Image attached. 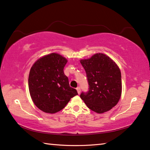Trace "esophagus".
Segmentation results:
<instances>
[{"mask_svg": "<svg viewBox=\"0 0 150 150\" xmlns=\"http://www.w3.org/2000/svg\"><path fill=\"white\" fill-rule=\"evenodd\" d=\"M76 90H77L78 93V94H80V87H79V86L77 87V88H76Z\"/></svg>", "mask_w": 150, "mask_h": 150, "instance_id": "obj_1", "label": "esophagus"}]
</instances>
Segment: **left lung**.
<instances>
[{
	"label": "left lung",
	"mask_w": 150,
	"mask_h": 150,
	"mask_svg": "<svg viewBox=\"0 0 150 150\" xmlns=\"http://www.w3.org/2000/svg\"><path fill=\"white\" fill-rule=\"evenodd\" d=\"M86 74L88 91L80 94L90 109L98 113L107 112L115 107L121 95L120 70L115 62L103 54L80 60Z\"/></svg>",
	"instance_id": "obj_1"
}]
</instances>
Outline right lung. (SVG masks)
Returning a JSON list of instances; mask_svg holds the SVG:
<instances>
[{"label":"right lung","instance_id":"obj_1","mask_svg":"<svg viewBox=\"0 0 150 150\" xmlns=\"http://www.w3.org/2000/svg\"><path fill=\"white\" fill-rule=\"evenodd\" d=\"M66 63L65 57L52 53L39 59L31 68L28 80L30 95L36 107L43 112L59 111L78 94L64 74Z\"/></svg>","mask_w":150,"mask_h":150}]
</instances>
